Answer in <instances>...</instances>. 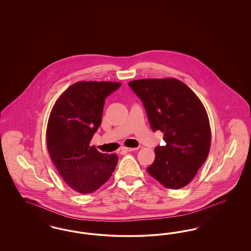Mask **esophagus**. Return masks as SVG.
Instances as JSON below:
<instances>
[{"label":"esophagus","instance_id":"obj_1","mask_svg":"<svg viewBox=\"0 0 251 251\" xmlns=\"http://www.w3.org/2000/svg\"><path fill=\"white\" fill-rule=\"evenodd\" d=\"M135 150H137V148H127V147H122V148H121V151H123V152L133 151H135Z\"/></svg>","mask_w":251,"mask_h":251}]
</instances>
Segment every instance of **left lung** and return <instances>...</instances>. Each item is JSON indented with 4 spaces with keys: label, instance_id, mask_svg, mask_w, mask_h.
Segmentation results:
<instances>
[{
    "label": "left lung",
    "instance_id": "left-lung-1",
    "mask_svg": "<svg viewBox=\"0 0 251 251\" xmlns=\"http://www.w3.org/2000/svg\"><path fill=\"white\" fill-rule=\"evenodd\" d=\"M142 100L152 131L164 133L166 146H157L149 174L165 187L187 185L206 161L211 128L202 102L177 79H142L129 83Z\"/></svg>",
    "mask_w": 251,
    "mask_h": 251
}]
</instances>
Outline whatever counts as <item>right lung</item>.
Returning a JSON list of instances; mask_svg holds the SVG:
<instances>
[{
  "mask_svg": "<svg viewBox=\"0 0 251 251\" xmlns=\"http://www.w3.org/2000/svg\"><path fill=\"white\" fill-rule=\"evenodd\" d=\"M121 84L78 82L54 103L49 118V153L60 176L75 191L89 194L110 179L117 154L100 153L90 141L100 123L105 99Z\"/></svg>",
  "mask_w": 251,
  "mask_h": 251,
  "instance_id": "1",
  "label": "right lung"
}]
</instances>
